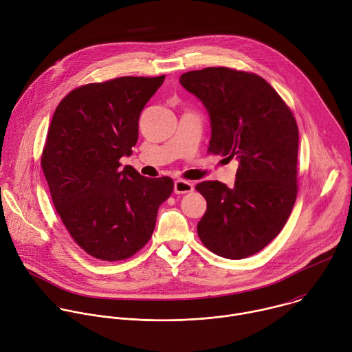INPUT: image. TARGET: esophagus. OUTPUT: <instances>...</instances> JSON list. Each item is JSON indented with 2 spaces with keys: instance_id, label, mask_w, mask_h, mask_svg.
Segmentation results:
<instances>
[{
  "instance_id": "1",
  "label": "esophagus",
  "mask_w": 352,
  "mask_h": 352,
  "mask_svg": "<svg viewBox=\"0 0 352 352\" xmlns=\"http://www.w3.org/2000/svg\"><path fill=\"white\" fill-rule=\"evenodd\" d=\"M193 190V185L185 179H177L174 182V193L182 195V193H189Z\"/></svg>"
}]
</instances>
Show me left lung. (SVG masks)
Segmentation results:
<instances>
[{
  "label": "left lung",
  "instance_id": "8db88e82",
  "mask_svg": "<svg viewBox=\"0 0 352 352\" xmlns=\"http://www.w3.org/2000/svg\"><path fill=\"white\" fill-rule=\"evenodd\" d=\"M179 82L201 100L210 116L208 152L239 160L232 188L218 181L196 185L207 201L197 235L219 257L253 256L279 235L296 201L294 116L254 73L206 67L184 73Z\"/></svg>",
  "mask_w": 352,
  "mask_h": 352
}]
</instances>
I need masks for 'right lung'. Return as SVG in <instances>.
Instances as JSON below:
<instances>
[{
  "mask_svg": "<svg viewBox=\"0 0 352 352\" xmlns=\"http://www.w3.org/2000/svg\"><path fill=\"white\" fill-rule=\"evenodd\" d=\"M160 77H119L81 85L55 109L41 167L54 206L74 242L103 261L130 258L151 239L168 177L120 168L138 141V122Z\"/></svg>",
  "mask_w": 352,
  "mask_h": 352,
  "instance_id": "right-lung-1",
  "label": "right lung"
}]
</instances>
